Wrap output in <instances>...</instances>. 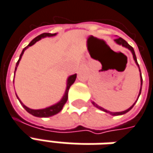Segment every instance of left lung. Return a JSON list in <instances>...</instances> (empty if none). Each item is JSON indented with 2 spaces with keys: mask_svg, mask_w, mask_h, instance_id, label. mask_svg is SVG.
I'll use <instances>...</instances> for the list:
<instances>
[{
  "mask_svg": "<svg viewBox=\"0 0 153 153\" xmlns=\"http://www.w3.org/2000/svg\"><path fill=\"white\" fill-rule=\"evenodd\" d=\"M114 41L117 43V44H119V45H122V46H124V47H126V48H128L131 52H132V54H133V57H134V62H135V63L138 65V67H139V64H138V62H137V59H136V56H135V53H134V49H133V47L131 46V45H129L125 40H124V39H122V38H120V37H119V38H117V39H115L114 40ZM139 69H140V67H139ZM141 86H142V77H141V73H140V93H139V96H138V98H139L140 95V92H141ZM135 102L129 108H128L127 110H125V111H123V112H119V113H113V112H110V111H108V110H106V109H104V108H102V107H100V106H98L97 104H96L95 102H92L93 105L96 107V108H99V109H101V110H102V111H104V112H106V113H110V114H112V115H113V116H116V115H122V114H124V113H128L129 110L131 109V108L134 107V105L135 104Z\"/></svg>",
  "mask_w": 153,
  "mask_h": 153,
  "instance_id": "8db88e82",
  "label": "left lung"
}]
</instances>
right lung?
<instances>
[{
    "mask_svg": "<svg viewBox=\"0 0 153 153\" xmlns=\"http://www.w3.org/2000/svg\"><path fill=\"white\" fill-rule=\"evenodd\" d=\"M56 34H51V33H43V34H40L39 36H37V37H35L34 40H32L30 43H29V45H27L26 47H24V49L22 51V53H21V55L19 56V61L17 62V63H16V68H15V72H16V69H17V67L19 65V61L21 60V58H22V56L24 54V51L26 50L29 46H31V45H33L35 43V42H37L38 40H40L41 38H44V37H46V36H54ZM76 77L77 74H73L71 76L68 77V80H67V88H66V91H65V94L63 95V97L61 99L60 102H58L57 103H56L54 105H52V106H51V107H48V108H43V109H36V110H34V109H31V108H29L28 107H26L25 105H24L22 102L19 100V98L18 97V96H17V97L19 100V102L20 103L22 104V106L24 107V108L30 114H32L33 116H35V117H39V118H47V117H51V116H53V115H55L56 113H58L60 112L61 110L63 108V106H64V104L67 102V100H68V90H69V88L74 83L75 81V79H76Z\"/></svg>",
    "mask_w": 153,
    "mask_h": 153,
    "instance_id": "obj_1",
    "label": "right lung"
}]
</instances>
